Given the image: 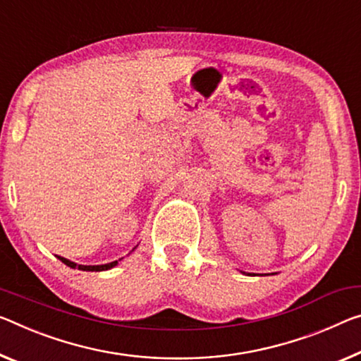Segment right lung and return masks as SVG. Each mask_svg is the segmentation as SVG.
<instances>
[{
	"mask_svg": "<svg viewBox=\"0 0 361 361\" xmlns=\"http://www.w3.org/2000/svg\"><path fill=\"white\" fill-rule=\"evenodd\" d=\"M57 259H59L62 263H66L67 267L71 268H78V270H83V271H104V270H111V268H114L118 263V260L116 262H111V263H106V265H77L75 262H71L64 259V257H59L57 255Z\"/></svg>",
	"mask_w": 361,
	"mask_h": 361,
	"instance_id": "1",
	"label": "right lung"
}]
</instances>
